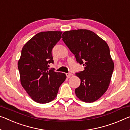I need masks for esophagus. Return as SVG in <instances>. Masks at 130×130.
<instances>
[{
    "label": "esophagus",
    "instance_id": "obj_1",
    "mask_svg": "<svg viewBox=\"0 0 130 130\" xmlns=\"http://www.w3.org/2000/svg\"><path fill=\"white\" fill-rule=\"evenodd\" d=\"M66 75H67L68 77H72V76H73V74L69 73H67V74H66Z\"/></svg>",
    "mask_w": 130,
    "mask_h": 130
}]
</instances>
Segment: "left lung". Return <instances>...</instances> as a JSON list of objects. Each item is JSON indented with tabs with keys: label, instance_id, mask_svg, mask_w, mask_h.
<instances>
[{
	"label": "left lung",
	"instance_id": "obj_1",
	"mask_svg": "<svg viewBox=\"0 0 130 130\" xmlns=\"http://www.w3.org/2000/svg\"><path fill=\"white\" fill-rule=\"evenodd\" d=\"M62 38L76 61L84 66L83 71L76 74L81 80L76 95L85 102L98 100L108 90L114 69L108 44L87 29L65 31Z\"/></svg>",
	"mask_w": 130,
	"mask_h": 130
}]
</instances>
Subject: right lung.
Masks as SVG:
<instances>
[{"mask_svg":"<svg viewBox=\"0 0 130 130\" xmlns=\"http://www.w3.org/2000/svg\"><path fill=\"white\" fill-rule=\"evenodd\" d=\"M62 33H38L22 48L18 62L21 84L32 100L39 104L54 100L67 78L65 73L48 70V63H53L51 51L60 40Z\"/></svg>","mask_w":130,"mask_h":130,"instance_id":"1","label":"right lung"}]
</instances>
